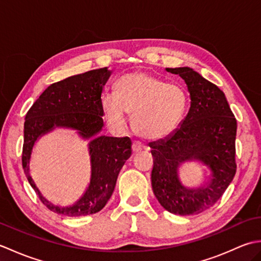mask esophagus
I'll list each match as a JSON object with an SVG mask.
<instances>
[{"label": "esophagus", "mask_w": 261, "mask_h": 261, "mask_svg": "<svg viewBox=\"0 0 261 261\" xmlns=\"http://www.w3.org/2000/svg\"><path fill=\"white\" fill-rule=\"evenodd\" d=\"M142 149H143V146L141 145L140 142L135 141L134 143H132V150H134V152H135V153L140 152V151L142 150Z\"/></svg>", "instance_id": "esophagus-1"}]
</instances>
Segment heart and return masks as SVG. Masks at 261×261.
I'll list each match as a JSON object with an SVG mask.
<instances>
[{
    "label": "heart",
    "instance_id": "obj_1",
    "mask_svg": "<svg viewBox=\"0 0 261 261\" xmlns=\"http://www.w3.org/2000/svg\"><path fill=\"white\" fill-rule=\"evenodd\" d=\"M108 121L115 127H124L126 113L134 115V127L146 140L158 141L173 135L180 124L186 109V95L181 87L145 71H136L116 83L115 95L102 99Z\"/></svg>",
    "mask_w": 261,
    "mask_h": 261
}]
</instances>
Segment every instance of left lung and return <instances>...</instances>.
<instances>
[{
    "label": "left lung",
    "mask_w": 261,
    "mask_h": 261,
    "mask_svg": "<svg viewBox=\"0 0 261 261\" xmlns=\"http://www.w3.org/2000/svg\"><path fill=\"white\" fill-rule=\"evenodd\" d=\"M166 70L184 80L191 107L173 135L150 145L152 191L168 212L198 214L219 201L236 175L237 120L224 93L197 71L190 67ZM191 161L211 171L197 188L185 187L180 180L179 168Z\"/></svg>",
    "instance_id": "1"
}]
</instances>
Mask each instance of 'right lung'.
Wrapping results in <instances>:
<instances>
[{
	"instance_id": "obj_1",
	"label": "right lung",
	"mask_w": 261,
	"mask_h": 261,
	"mask_svg": "<svg viewBox=\"0 0 261 261\" xmlns=\"http://www.w3.org/2000/svg\"><path fill=\"white\" fill-rule=\"evenodd\" d=\"M111 74L112 70L104 67L54 83L39 96L25 115L22 166L40 201L55 213L82 216L99 212L112 196L120 170L131 156L132 142L129 137L101 135L104 126L101 96ZM57 127L74 129L89 142L90 182L82 196L67 207L55 205L42 197L30 175V162L35 142Z\"/></svg>"
}]
</instances>
